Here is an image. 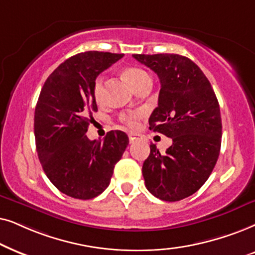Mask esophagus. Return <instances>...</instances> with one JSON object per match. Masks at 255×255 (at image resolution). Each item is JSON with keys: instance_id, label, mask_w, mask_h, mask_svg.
Returning <instances> with one entry per match:
<instances>
[{"instance_id": "34e87169", "label": "esophagus", "mask_w": 255, "mask_h": 255, "mask_svg": "<svg viewBox=\"0 0 255 255\" xmlns=\"http://www.w3.org/2000/svg\"><path fill=\"white\" fill-rule=\"evenodd\" d=\"M128 137H129L130 143H133L134 141H136L137 138H138V134H136V133H129V134H128Z\"/></svg>"}]
</instances>
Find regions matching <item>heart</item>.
Masks as SVG:
<instances>
[{"mask_svg":"<svg viewBox=\"0 0 255 255\" xmlns=\"http://www.w3.org/2000/svg\"><path fill=\"white\" fill-rule=\"evenodd\" d=\"M124 74L127 79L128 83L130 84V86L136 90V88L144 83L150 79L149 74L145 72L144 70L140 69V67H127L124 71ZM93 96L94 99H96L98 103H100L103 100L104 97V77L99 76L97 77V79L94 80V85H93ZM142 117V113L138 111L135 112H128V113H124L120 115V120L126 124L127 126H129L130 128H135L138 126V121Z\"/></svg>","mask_w":255,"mask_h":255,"instance_id":"obj_1","label":"heart"}]
</instances>
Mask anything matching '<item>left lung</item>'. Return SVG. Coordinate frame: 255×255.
Listing matches in <instances>:
<instances>
[{"mask_svg":"<svg viewBox=\"0 0 255 255\" xmlns=\"http://www.w3.org/2000/svg\"><path fill=\"white\" fill-rule=\"evenodd\" d=\"M133 57L154 71L161 83L158 106L149 118V128L172 138L164 155L150 144L142 167L145 186L162 201H181L201 189L218 159V100L208 78L191 59L175 53Z\"/></svg>","mask_w":255,"mask_h":255,"instance_id":"left-lung-1","label":"left lung"}]
</instances>
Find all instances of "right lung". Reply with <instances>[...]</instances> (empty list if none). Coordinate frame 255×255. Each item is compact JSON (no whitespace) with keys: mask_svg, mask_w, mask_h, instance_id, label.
I'll return each instance as SVG.
<instances>
[{"mask_svg":"<svg viewBox=\"0 0 255 255\" xmlns=\"http://www.w3.org/2000/svg\"><path fill=\"white\" fill-rule=\"evenodd\" d=\"M122 57L100 51L78 53L60 64L40 91L33 125L38 158L51 183L72 198L92 199L105 191L129 143L121 130H111L104 140L86 136L98 111L94 80Z\"/></svg>","mask_w":255,"mask_h":255,"instance_id":"obj_1","label":"right lung"}]
</instances>
